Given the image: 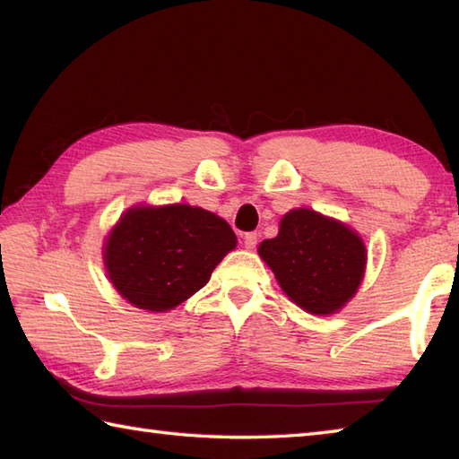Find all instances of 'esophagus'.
Masks as SVG:
<instances>
[{
  "label": "esophagus",
  "mask_w": 459,
  "mask_h": 459,
  "mask_svg": "<svg viewBox=\"0 0 459 459\" xmlns=\"http://www.w3.org/2000/svg\"><path fill=\"white\" fill-rule=\"evenodd\" d=\"M256 245H258V232H247V235H245V248L252 250V248H256Z\"/></svg>",
  "instance_id": "esophagus-1"
}]
</instances>
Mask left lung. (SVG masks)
I'll use <instances>...</instances> for the list:
<instances>
[{
    "instance_id": "obj_1",
    "label": "left lung",
    "mask_w": 459,
    "mask_h": 459,
    "mask_svg": "<svg viewBox=\"0 0 459 459\" xmlns=\"http://www.w3.org/2000/svg\"><path fill=\"white\" fill-rule=\"evenodd\" d=\"M291 301L309 314L329 316L355 296L367 252L357 232L309 209H294L280 222L276 238L258 247Z\"/></svg>"
}]
</instances>
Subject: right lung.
Masks as SVG:
<instances>
[{"instance_id": "right-lung-1", "label": "right lung", "mask_w": 459, "mask_h": 459, "mask_svg": "<svg viewBox=\"0 0 459 459\" xmlns=\"http://www.w3.org/2000/svg\"><path fill=\"white\" fill-rule=\"evenodd\" d=\"M237 237L227 221L189 204L134 207L106 240L114 288L148 311H168L207 284Z\"/></svg>"}]
</instances>
